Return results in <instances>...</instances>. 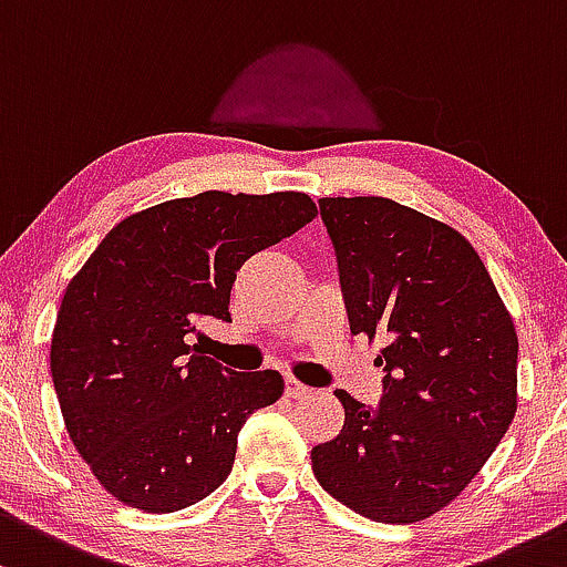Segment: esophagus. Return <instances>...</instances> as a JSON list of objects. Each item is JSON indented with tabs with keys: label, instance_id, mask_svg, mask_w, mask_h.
Here are the masks:
<instances>
[{
	"label": "esophagus",
	"instance_id": "34e87169",
	"mask_svg": "<svg viewBox=\"0 0 567 567\" xmlns=\"http://www.w3.org/2000/svg\"><path fill=\"white\" fill-rule=\"evenodd\" d=\"M285 393H288L290 399H307L309 393H312V389H309V385L299 383V380H296V378H285Z\"/></svg>",
	"mask_w": 567,
	"mask_h": 567
}]
</instances>
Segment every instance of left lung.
I'll use <instances>...</instances> for the list:
<instances>
[{"instance_id":"1","label":"left lung","mask_w":567,"mask_h":567,"mask_svg":"<svg viewBox=\"0 0 567 567\" xmlns=\"http://www.w3.org/2000/svg\"><path fill=\"white\" fill-rule=\"evenodd\" d=\"M350 331L383 339V399L333 391L344 426L318 484L372 522H424L481 473L516 415L519 337L458 230L391 198H320Z\"/></svg>"}]
</instances>
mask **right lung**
Returning <instances> with one entry per match:
<instances>
[{
  "mask_svg": "<svg viewBox=\"0 0 567 567\" xmlns=\"http://www.w3.org/2000/svg\"><path fill=\"white\" fill-rule=\"evenodd\" d=\"M315 214L307 193L165 200L122 219L70 279L53 389L75 451L118 503L171 514L228 478L244 421L282 396V374L225 369L189 333L230 320L244 260Z\"/></svg>",
  "mask_w": 567,
  "mask_h": 567,
  "instance_id": "obj_1",
  "label": "right lung"
}]
</instances>
